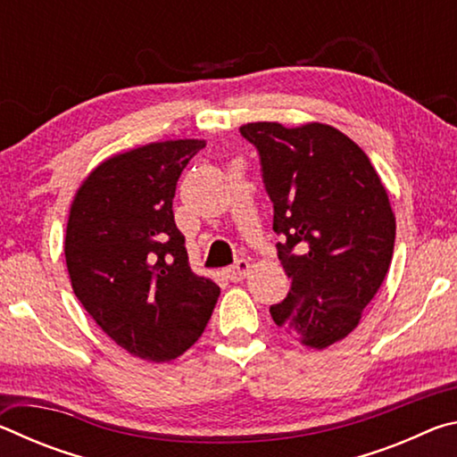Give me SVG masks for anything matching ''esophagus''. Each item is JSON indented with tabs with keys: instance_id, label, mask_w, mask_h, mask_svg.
<instances>
[{
	"instance_id": "esophagus-1",
	"label": "esophagus",
	"mask_w": 457,
	"mask_h": 457,
	"mask_svg": "<svg viewBox=\"0 0 457 457\" xmlns=\"http://www.w3.org/2000/svg\"><path fill=\"white\" fill-rule=\"evenodd\" d=\"M247 272H250V262L244 260V258L237 260L234 266L226 270V274H228V278H229L231 282H242Z\"/></svg>"
}]
</instances>
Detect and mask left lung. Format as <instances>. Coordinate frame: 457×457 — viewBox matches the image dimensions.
I'll use <instances>...</instances> for the list:
<instances>
[{
	"label": "left lung",
	"instance_id": "8db88e82",
	"mask_svg": "<svg viewBox=\"0 0 457 457\" xmlns=\"http://www.w3.org/2000/svg\"><path fill=\"white\" fill-rule=\"evenodd\" d=\"M239 135L260 154L290 278L270 314L300 343L324 349L357 327L385 280L395 245L389 197L367 154L335 127L247 122Z\"/></svg>",
	"mask_w": 457,
	"mask_h": 457
}]
</instances>
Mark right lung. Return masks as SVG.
<instances>
[{
    "mask_svg": "<svg viewBox=\"0 0 457 457\" xmlns=\"http://www.w3.org/2000/svg\"><path fill=\"white\" fill-rule=\"evenodd\" d=\"M205 141L185 138L114 154L76 193L66 266L76 298L135 357L177 359L201 337L220 286L193 274L173 197Z\"/></svg>",
    "mask_w": 457,
    "mask_h": 457,
    "instance_id": "obj_1",
    "label": "right lung"
}]
</instances>
